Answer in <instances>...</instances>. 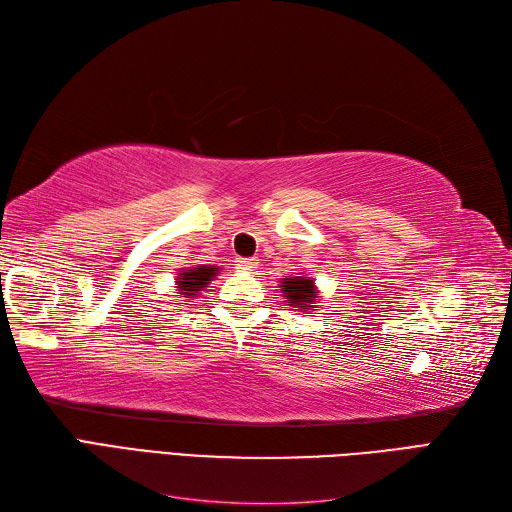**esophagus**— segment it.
Here are the masks:
<instances>
[{
  "instance_id": "obj_1",
  "label": "esophagus",
  "mask_w": 512,
  "mask_h": 512,
  "mask_svg": "<svg viewBox=\"0 0 512 512\" xmlns=\"http://www.w3.org/2000/svg\"><path fill=\"white\" fill-rule=\"evenodd\" d=\"M256 258H237L235 260V267L239 269V271H254L256 269Z\"/></svg>"
}]
</instances>
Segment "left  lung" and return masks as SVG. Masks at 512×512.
Here are the masks:
<instances>
[{
  "label": "left lung",
  "instance_id": "1",
  "mask_svg": "<svg viewBox=\"0 0 512 512\" xmlns=\"http://www.w3.org/2000/svg\"><path fill=\"white\" fill-rule=\"evenodd\" d=\"M282 292L284 297L288 299L290 305H297L301 309H309L312 303H316V286L312 277H284L282 282Z\"/></svg>",
  "mask_w": 512,
  "mask_h": 512
}]
</instances>
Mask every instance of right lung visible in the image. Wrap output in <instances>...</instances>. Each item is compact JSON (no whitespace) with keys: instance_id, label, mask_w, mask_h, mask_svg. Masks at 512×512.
<instances>
[{"instance_id":"add662e5","label":"right lung","mask_w":512,"mask_h":512,"mask_svg":"<svg viewBox=\"0 0 512 512\" xmlns=\"http://www.w3.org/2000/svg\"><path fill=\"white\" fill-rule=\"evenodd\" d=\"M215 271L218 267H190V269H183L177 277V288L181 290L179 294H185V297L192 299L196 297L198 290H203L207 284H211V280L215 277Z\"/></svg>"}]
</instances>
